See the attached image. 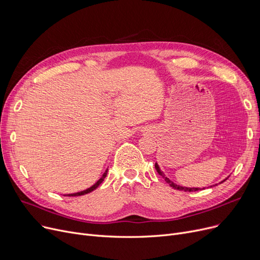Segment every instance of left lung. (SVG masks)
<instances>
[{"label": "left lung", "instance_id": "1", "mask_svg": "<svg viewBox=\"0 0 260 260\" xmlns=\"http://www.w3.org/2000/svg\"><path fill=\"white\" fill-rule=\"evenodd\" d=\"M155 169H156V171L158 172V174L160 175V176H162L163 178H165V180L173 187V188H175V189H179V190H184V192H196V190H199V189H201L200 187H186V186H181V185H178V184H176V183H174L172 180H170L168 177L165 175V173H163L161 170H160V168H159V166H158V163L156 162L155 163ZM228 179V177L225 179H223L221 182H219V183H222V182H224L225 180ZM217 185V184H216ZM210 187H212V186H210ZM204 188V187H203ZM202 188V189H203Z\"/></svg>", "mask_w": 260, "mask_h": 260}]
</instances>
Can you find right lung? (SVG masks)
<instances>
[{
    "instance_id": "right-lung-1",
    "label": "right lung",
    "mask_w": 260,
    "mask_h": 260,
    "mask_svg": "<svg viewBox=\"0 0 260 260\" xmlns=\"http://www.w3.org/2000/svg\"><path fill=\"white\" fill-rule=\"evenodd\" d=\"M107 172H108V169H106L105 170V172L103 173V175H102V177L101 178L95 182L93 185H91L90 187H88V188H86V189H84V190H81V192H78V193H73V194H67V195H64V196H70V197H72V196H82V195H85V194H88V193H90V192H92L93 189H95L97 188L102 182H103V180H104V178L106 177V175H107Z\"/></svg>"
}]
</instances>
